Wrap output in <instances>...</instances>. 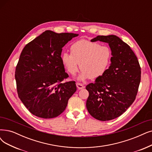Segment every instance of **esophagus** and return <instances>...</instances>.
<instances>
[{
  "mask_svg": "<svg viewBox=\"0 0 152 152\" xmlns=\"http://www.w3.org/2000/svg\"><path fill=\"white\" fill-rule=\"evenodd\" d=\"M76 86H77V87L78 88V89H79V90H81V89H82V88H83L85 87L83 86V85L82 83H77Z\"/></svg>",
  "mask_w": 152,
  "mask_h": 152,
  "instance_id": "34e87169",
  "label": "esophagus"
}]
</instances>
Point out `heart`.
I'll use <instances>...</instances> for the list:
<instances>
[{"label": "heart", "instance_id": "heart-1", "mask_svg": "<svg viewBox=\"0 0 152 152\" xmlns=\"http://www.w3.org/2000/svg\"><path fill=\"white\" fill-rule=\"evenodd\" d=\"M70 53H64L62 62L65 69L72 75L82 70L78 79L88 78L96 79L104 75L111 64L112 52L107 46H101L96 42L82 39L73 43Z\"/></svg>", "mask_w": 152, "mask_h": 152}]
</instances>
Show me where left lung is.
I'll use <instances>...</instances> for the list:
<instances>
[{"label": "left lung", "instance_id": "1", "mask_svg": "<svg viewBox=\"0 0 152 152\" xmlns=\"http://www.w3.org/2000/svg\"><path fill=\"white\" fill-rule=\"evenodd\" d=\"M98 40L110 46L112 63L104 75L86 86L89 92L86 107L94 118L107 121L120 116L135 100L141 68L130 47L117 36L99 35L91 40Z\"/></svg>", "mask_w": 152, "mask_h": 152}]
</instances>
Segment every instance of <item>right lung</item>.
<instances>
[{"instance_id": "right-lung-1", "label": "right lung", "mask_w": 152, "mask_h": 152, "mask_svg": "<svg viewBox=\"0 0 152 152\" xmlns=\"http://www.w3.org/2000/svg\"><path fill=\"white\" fill-rule=\"evenodd\" d=\"M77 36L46 30L23 48L15 72L17 93L35 116L58 117L77 90L75 81L61 83L69 77L62 62V47Z\"/></svg>"}]
</instances>
